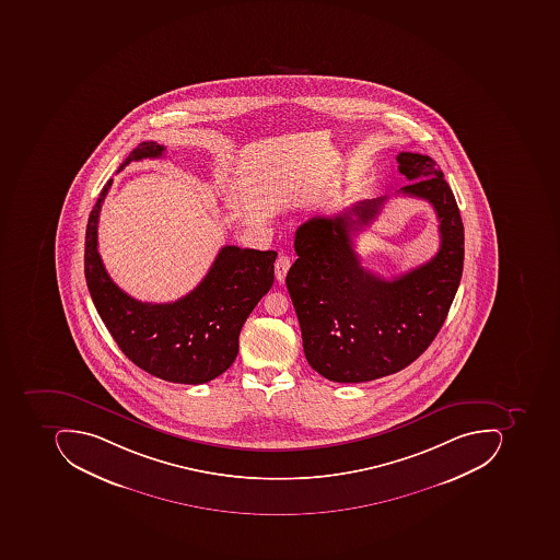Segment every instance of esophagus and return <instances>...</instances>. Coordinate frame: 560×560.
I'll list each match as a JSON object with an SVG mask.
<instances>
[{"label":"esophagus","instance_id":"obj_1","mask_svg":"<svg viewBox=\"0 0 560 560\" xmlns=\"http://www.w3.org/2000/svg\"><path fill=\"white\" fill-rule=\"evenodd\" d=\"M289 267H291V257L285 256V254H281V256L278 257V260H276L275 266L276 279H278L279 282L284 281Z\"/></svg>","mask_w":560,"mask_h":560}]
</instances>
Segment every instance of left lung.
Segmentation results:
<instances>
[{
	"mask_svg": "<svg viewBox=\"0 0 560 560\" xmlns=\"http://www.w3.org/2000/svg\"><path fill=\"white\" fill-rule=\"evenodd\" d=\"M399 194L434 207L441 245L412 271L388 281L360 266L357 232L377 219L387 197L359 201L335 217H313L296 231V262L285 276L311 369L328 381L360 384L400 372L419 359L444 325L456 296L465 228L435 161L402 151Z\"/></svg>",
	"mask_w": 560,
	"mask_h": 560,
	"instance_id": "left-lung-1",
	"label": "left lung"
}]
</instances>
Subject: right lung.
<instances>
[{
  "instance_id": "1",
  "label": "right lung",
  "mask_w": 560,
  "mask_h": 560,
  "mask_svg": "<svg viewBox=\"0 0 560 560\" xmlns=\"http://www.w3.org/2000/svg\"><path fill=\"white\" fill-rule=\"evenodd\" d=\"M165 147L144 141L122 161L160 158ZM104 185L85 231L84 272L89 293L110 337L139 369L173 384H207L238 353V335L260 298L275 282V250L225 245L200 284L175 303L151 304L126 294L107 275L97 253Z\"/></svg>"
}]
</instances>
